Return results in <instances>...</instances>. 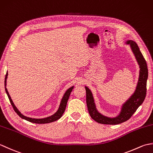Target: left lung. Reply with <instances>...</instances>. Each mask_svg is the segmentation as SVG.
Returning <instances> with one entry per match:
<instances>
[{"label": "left lung", "mask_w": 153, "mask_h": 153, "mask_svg": "<svg viewBox=\"0 0 153 153\" xmlns=\"http://www.w3.org/2000/svg\"><path fill=\"white\" fill-rule=\"evenodd\" d=\"M125 45H128L139 65V72L137 85L134 92L123 102L118 115L109 117L103 115L97 108L93 95L91 89L85 86L86 90V102L89 114L95 121L102 124L116 125L124 122L131 118L134 112L143 102L147 92L148 69L147 62L141 53L137 44L132 40H126Z\"/></svg>", "instance_id": "8db88e82"}]
</instances>
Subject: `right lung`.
<instances>
[{"label":"right lung","mask_w":153,"mask_h":153,"mask_svg":"<svg viewBox=\"0 0 153 153\" xmlns=\"http://www.w3.org/2000/svg\"><path fill=\"white\" fill-rule=\"evenodd\" d=\"M8 71L6 72V77H5V81H4V87H5V91H6V93L7 94L8 99L10 100V102L11 105L13 107V108L15 110V112L18 114V115L22 118V119H24L25 120H27L28 122H30L32 123H51V122H53L54 121H56L58 119H60L62 116L63 115V114L65 111V109H66V105H67V102H68V100L69 99V97L70 95L71 94V92L72 91V90L74 88V85H72L71 87H70V88H68L66 91H65L64 95L62 97V98L61 100H60V105H59V107H58V110H56V112H55L54 114H53V115H51L50 116H48L46 117V118H30V117H27V116H25L24 114H22L21 113V112L19 111V110L16 108V106H15L14 103L13 102L12 100L11 99L10 96L9 95V93L7 90V88H6V80H7L8 78Z\"/></svg>","instance_id":"right-lung-1"}]
</instances>
